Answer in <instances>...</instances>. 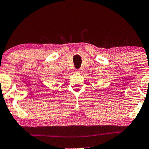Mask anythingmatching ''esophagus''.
Segmentation results:
<instances>
[{
	"mask_svg": "<svg viewBox=\"0 0 149 149\" xmlns=\"http://www.w3.org/2000/svg\"><path fill=\"white\" fill-rule=\"evenodd\" d=\"M77 73H81L82 72V69H79V70H77L76 71H75Z\"/></svg>",
	"mask_w": 149,
	"mask_h": 149,
	"instance_id": "obj_1",
	"label": "esophagus"
}]
</instances>
